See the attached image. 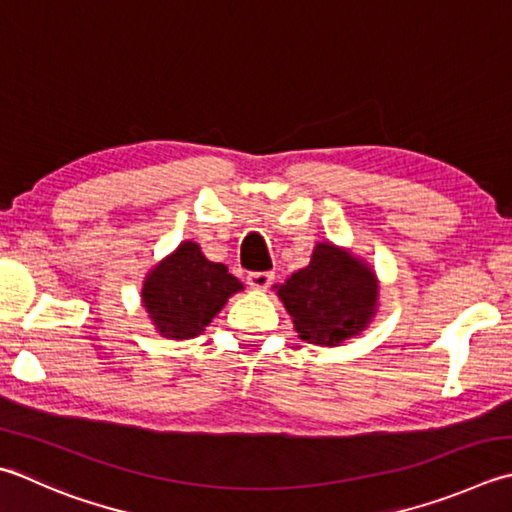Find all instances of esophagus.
Wrapping results in <instances>:
<instances>
[{"label":"esophagus","mask_w":512,"mask_h":512,"mask_svg":"<svg viewBox=\"0 0 512 512\" xmlns=\"http://www.w3.org/2000/svg\"><path fill=\"white\" fill-rule=\"evenodd\" d=\"M273 279H275L273 273H250L246 277V282L253 290H266L270 284H273Z\"/></svg>","instance_id":"esophagus-1"}]
</instances>
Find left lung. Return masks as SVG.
I'll use <instances>...</instances> for the list:
<instances>
[{
  "label": "left lung",
  "instance_id": "left-lung-1",
  "mask_svg": "<svg viewBox=\"0 0 512 512\" xmlns=\"http://www.w3.org/2000/svg\"><path fill=\"white\" fill-rule=\"evenodd\" d=\"M273 288L297 337L315 346H342L362 335L379 306L373 266L333 242H319L310 264Z\"/></svg>",
  "mask_w": 512,
  "mask_h": 512
}]
</instances>
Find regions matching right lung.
I'll use <instances>...</instances> for the list:
<instances>
[{
  "label": "right lung",
  "mask_w": 512,
  "mask_h": 512,
  "mask_svg": "<svg viewBox=\"0 0 512 512\" xmlns=\"http://www.w3.org/2000/svg\"><path fill=\"white\" fill-rule=\"evenodd\" d=\"M239 290L244 284L224 264L210 262L197 242L186 239L148 270L142 306L162 337L193 339Z\"/></svg>",
  "instance_id": "1"
}]
</instances>
